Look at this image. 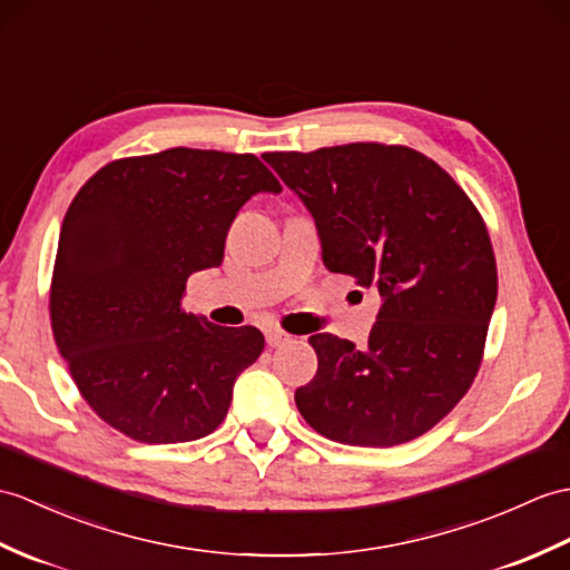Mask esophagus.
<instances>
[{"instance_id": "obj_1", "label": "esophagus", "mask_w": 570, "mask_h": 570, "mask_svg": "<svg viewBox=\"0 0 570 570\" xmlns=\"http://www.w3.org/2000/svg\"><path fill=\"white\" fill-rule=\"evenodd\" d=\"M288 340H291V335L284 333V330H279V327H269L267 330V345L269 347H282V345H286Z\"/></svg>"}]
</instances>
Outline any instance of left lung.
Segmentation results:
<instances>
[{"mask_svg":"<svg viewBox=\"0 0 570 570\" xmlns=\"http://www.w3.org/2000/svg\"><path fill=\"white\" fill-rule=\"evenodd\" d=\"M315 220L323 264L381 296L366 347L308 337L303 420L327 440L393 446L425 434L471 389L498 298L495 255L464 189L403 145L262 155Z\"/></svg>","mask_w":570,"mask_h":570,"instance_id":"1","label":"left lung"}]
</instances>
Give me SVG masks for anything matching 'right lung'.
Segmentation results:
<instances>
[{
    "instance_id": "right-lung-1",
    "label": "right lung",
    "mask_w": 570,
    "mask_h": 570,
    "mask_svg": "<svg viewBox=\"0 0 570 570\" xmlns=\"http://www.w3.org/2000/svg\"><path fill=\"white\" fill-rule=\"evenodd\" d=\"M282 184L255 155L171 148L101 167L65 214L50 323L82 399L145 444L214 432L257 327L181 311L194 272L218 267L237 210Z\"/></svg>"
}]
</instances>
